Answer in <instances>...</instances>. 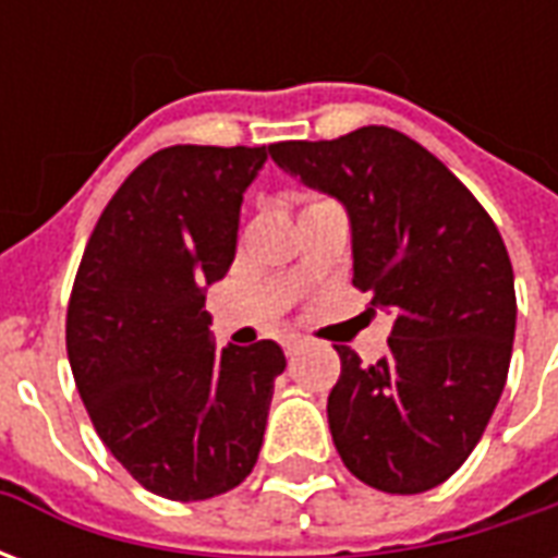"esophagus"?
<instances>
[{
  "label": "esophagus",
  "mask_w": 558,
  "mask_h": 558,
  "mask_svg": "<svg viewBox=\"0 0 558 558\" xmlns=\"http://www.w3.org/2000/svg\"><path fill=\"white\" fill-rule=\"evenodd\" d=\"M299 347H302V338H295V335H290V338L283 340V352H287L290 359L299 352Z\"/></svg>",
  "instance_id": "obj_1"
}]
</instances>
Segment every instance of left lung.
<instances>
[{
  "instance_id": "obj_1",
  "label": "left lung",
  "mask_w": 558,
  "mask_h": 558,
  "mask_svg": "<svg viewBox=\"0 0 558 558\" xmlns=\"http://www.w3.org/2000/svg\"><path fill=\"white\" fill-rule=\"evenodd\" d=\"M280 170L347 208L352 283L391 316L388 355L338 347L328 427L343 466L383 493L451 478L502 398L517 326L514 271L490 215L395 128L268 146Z\"/></svg>"
}]
</instances>
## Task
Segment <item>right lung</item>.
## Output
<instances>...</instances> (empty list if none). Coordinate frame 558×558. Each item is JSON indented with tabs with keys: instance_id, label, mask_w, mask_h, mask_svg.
<instances>
[{
	"instance_id": "1",
	"label": "right lung",
	"mask_w": 558,
	"mask_h": 558,
	"mask_svg": "<svg viewBox=\"0 0 558 558\" xmlns=\"http://www.w3.org/2000/svg\"><path fill=\"white\" fill-rule=\"evenodd\" d=\"M266 146H170L131 172L95 223L68 304V362L95 430L146 487L199 502L254 469L275 340L211 347L206 290L235 259L244 191Z\"/></svg>"
}]
</instances>
